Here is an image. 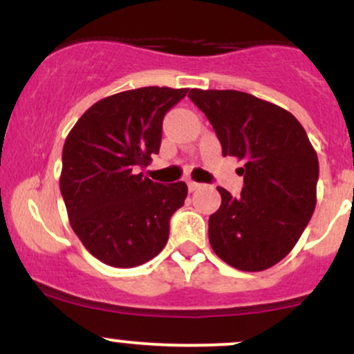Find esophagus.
<instances>
[{
	"instance_id": "esophagus-1",
	"label": "esophagus",
	"mask_w": 354,
	"mask_h": 354,
	"mask_svg": "<svg viewBox=\"0 0 354 354\" xmlns=\"http://www.w3.org/2000/svg\"><path fill=\"white\" fill-rule=\"evenodd\" d=\"M198 188H201L200 183H196V181H188V189L191 191V193H193V191H196Z\"/></svg>"
}]
</instances>
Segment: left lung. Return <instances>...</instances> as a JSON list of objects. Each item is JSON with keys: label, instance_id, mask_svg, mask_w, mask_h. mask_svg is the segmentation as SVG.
<instances>
[{"label": "left lung", "instance_id": "1", "mask_svg": "<svg viewBox=\"0 0 354 354\" xmlns=\"http://www.w3.org/2000/svg\"><path fill=\"white\" fill-rule=\"evenodd\" d=\"M189 100L216 133L223 156L243 161L241 194L218 188L209 216L213 251L241 271L274 266L293 250L316 206L319 165L306 131L290 111L234 89H191Z\"/></svg>", "mask_w": 354, "mask_h": 354}]
</instances>
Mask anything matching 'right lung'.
I'll return each instance as SVG.
<instances>
[{
	"instance_id": "add662e5",
	"label": "right lung",
	"mask_w": 354,
	"mask_h": 354,
	"mask_svg": "<svg viewBox=\"0 0 354 354\" xmlns=\"http://www.w3.org/2000/svg\"><path fill=\"white\" fill-rule=\"evenodd\" d=\"M188 88L146 86L100 100L76 121L63 146L59 189L70 225L101 263L135 268L160 254L169 218L188 186L138 173L160 151L163 118Z\"/></svg>"
}]
</instances>
